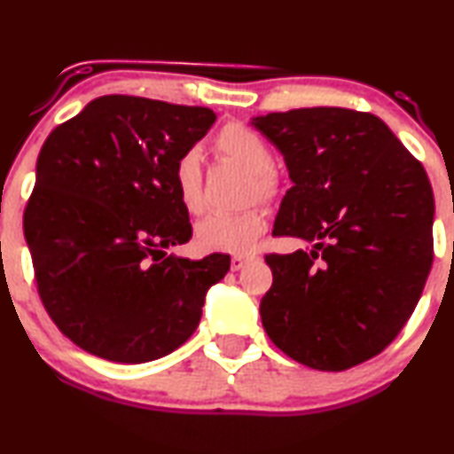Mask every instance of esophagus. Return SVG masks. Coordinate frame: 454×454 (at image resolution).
<instances>
[{
	"label": "esophagus",
	"mask_w": 454,
	"mask_h": 454,
	"mask_svg": "<svg viewBox=\"0 0 454 454\" xmlns=\"http://www.w3.org/2000/svg\"><path fill=\"white\" fill-rule=\"evenodd\" d=\"M251 258L249 255H232V260H231V269L237 272V270H241V269H245V264H247Z\"/></svg>",
	"instance_id": "obj_1"
}]
</instances>
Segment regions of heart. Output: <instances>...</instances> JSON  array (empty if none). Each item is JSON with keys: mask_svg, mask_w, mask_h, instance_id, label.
Here are the masks:
<instances>
[{"mask_svg": "<svg viewBox=\"0 0 454 454\" xmlns=\"http://www.w3.org/2000/svg\"><path fill=\"white\" fill-rule=\"evenodd\" d=\"M215 152L251 173L249 190L260 199H275L281 190L279 175L272 168V150L262 135L243 124H228L215 137ZM173 182L179 203L188 213H200L205 207L200 158L194 150L179 156L173 168ZM269 215L264 207H247L234 213H211L196 223L194 241L207 254H249L264 234Z\"/></svg>", "mask_w": 454, "mask_h": 454, "instance_id": "obj_1", "label": "heart"}]
</instances>
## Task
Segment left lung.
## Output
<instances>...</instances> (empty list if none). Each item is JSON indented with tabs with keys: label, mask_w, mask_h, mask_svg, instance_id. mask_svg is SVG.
Masks as SVG:
<instances>
[{
	"label": "left lung",
	"mask_w": 454,
	"mask_h": 454,
	"mask_svg": "<svg viewBox=\"0 0 454 454\" xmlns=\"http://www.w3.org/2000/svg\"><path fill=\"white\" fill-rule=\"evenodd\" d=\"M251 124L294 182L272 234L309 245L266 255L272 287L262 325L309 368H353L391 345L423 294L434 262L427 173L368 112L302 107Z\"/></svg>",
	"instance_id": "1"
}]
</instances>
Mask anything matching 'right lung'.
<instances>
[{"label": "right lung", "mask_w": 454, "mask_h": 454, "mask_svg": "<svg viewBox=\"0 0 454 454\" xmlns=\"http://www.w3.org/2000/svg\"><path fill=\"white\" fill-rule=\"evenodd\" d=\"M215 122L209 107L106 95L48 135L23 228L40 298L80 348L144 364L199 327L231 255L167 254L192 237L173 168Z\"/></svg>", "instance_id": "1"}]
</instances>
